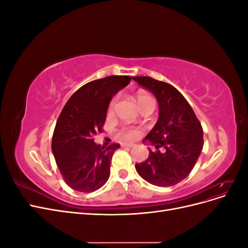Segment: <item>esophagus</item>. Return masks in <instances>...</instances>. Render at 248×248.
Returning a JSON list of instances; mask_svg holds the SVG:
<instances>
[{
	"mask_svg": "<svg viewBox=\"0 0 248 248\" xmlns=\"http://www.w3.org/2000/svg\"><path fill=\"white\" fill-rule=\"evenodd\" d=\"M121 146L125 147V148H132V147H134V144L133 142H122Z\"/></svg>",
	"mask_w": 248,
	"mask_h": 248,
	"instance_id": "1",
	"label": "esophagus"
}]
</instances>
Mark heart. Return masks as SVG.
I'll return each instance as SVG.
<instances>
[{
    "label": "heart",
    "instance_id": "b5f03b06",
    "mask_svg": "<svg viewBox=\"0 0 248 248\" xmlns=\"http://www.w3.org/2000/svg\"><path fill=\"white\" fill-rule=\"evenodd\" d=\"M137 99L139 102V106L140 108L142 106V104H145L148 100H151L152 97L144 93V92H140L137 95ZM112 106V103H111ZM110 106V108H111ZM140 131L138 129H134V128H123L121 131H120V136H121L123 139L125 140H136L140 137Z\"/></svg>",
    "mask_w": 248,
    "mask_h": 248
}]
</instances>
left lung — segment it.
Listing matches in <instances>:
<instances>
[{"label": "left lung", "mask_w": 248, "mask_h": 248, "mask_svg": "<svg viewBox=\"0 0 248 248\" xmlns=\"http://www.w3.org/2000/svg\"><path fill=\"white\" fill-rule=\"evenodd\" d=\"M148 89L158 102V119L142 142H150L156 152L136 164L138 174L157 186L178 184L190 174L201 155L204 140L202 128L193 109L176 88L149 77L133 78ZM162 147L163 152L159 148Z\"/></svg>", "instance_id": "1"}]
</instances>
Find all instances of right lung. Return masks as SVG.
<instances>
[{
  "mask_svg": "<svg viewBox=\"0 0 248 248\" xmlns=\"http://www.w3.org/2000/svg\"><path fill=\"white\" fill-rule=\"evenodd\" d=\"M129 82V77L122 76L90 81L70 97L60 114L51 150L65 182L72 189L92 192L108 180L111 157L120 145L101 148L93 138L102 132L111 98Z\"/></svg>",
  "mask_w": 248,
  "mask_h": 248,
  "instance_id": "obj_1",
  "label": "right lung"
}]
</instances>
